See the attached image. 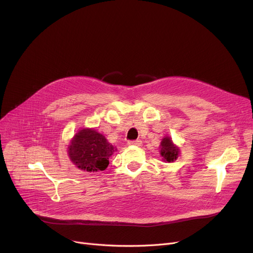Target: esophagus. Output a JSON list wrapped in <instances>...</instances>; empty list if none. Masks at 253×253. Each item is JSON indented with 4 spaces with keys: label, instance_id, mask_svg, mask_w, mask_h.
Wrapping results in <instances>:
<instances>
[{
    "label": "esophagus",
    "instance_id": "obj_1",
    "mask_svg": "<svg viewBox=\"0 0 253 253\" xmlns=\"http://www.w3.org/2000/svg\"><path fill=\"white\" fill-rule=\"evenodd\" d=\"M129 145H135V147H141L142 145V141L141 140H133V141H129L128 142Z\"/></svg>",
    "mask_w": 253,
    "mask_h": 253
}]
</instances>
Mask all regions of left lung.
<instances>
[{"label": "left lung", "instance_id": "1", "mask_svg": "<svg viewBox=\"0 0 253 253\" xmlns=\"http://www.w3.org/2000/svg\"><path fill=\"white\" fill-rule=\"evenodd\" d=\"M180 154V150L174 142L172 141L171 137L165 136L162 138L160 143V155L164 162H174Z\"/></svg>", "mask_w": 253, "mask_h": 253}]
</instances>
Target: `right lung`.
Returning <instances> with one entry per match:
<instances>
[{"mask_svg":"<svg viewBox=\"0 0 253 253\" xmlns=\"http://www.w3.org/2000/svg\"><path fill=\"white\" fill-rule=\"evenodd\" d=\"M114 152L113 145L93 128L80 129L71 139L68 148L72 163L88 172L104 170Z\"/></svg>","mask_w":253,"mask_h":253,"instance_id":"1","label":"right lung"}]
</instances>
